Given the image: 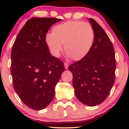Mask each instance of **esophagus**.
<instances>
[{
  "label": "esophagus",
  "mask_w": 129,
  "mask_h": 129,
  "mask_svg": "<svg viewBox=\"0 0 129 129\" xmlns=\"http://www.w3.org/2000/svg\"><path fill=\"white\" fill-rule=\"evenodd\" d=\"M64 66H65V69H67L68 67H69V63H67V62H65L64 63Z\"/></svg>",
  "instance_id": "esophagus-1"
}]
</instances>
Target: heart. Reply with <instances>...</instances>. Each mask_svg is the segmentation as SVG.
I'll return each instance as SVG.
<instances>
[{
	"label": "heart",
	"instance_id": "1",
	"mask_svg": "<svg viewBox=\"0 0 129 129\" xmlns=\"http://www.w3.org/2000/svg\"><path fill=\"white\" fill-rule=\"evenodd\" d=\"M94 40V31L90 23L81 20H69L54 26L47 33L45 43L50 52L58 57L63 48L73 60L83 59L90 52Z\"/></svg>",
	"mask_w": 129,
	"mask_h": 129
}]
</instances>
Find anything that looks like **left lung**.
Instances as JSON below:
<instances>
[{"label": "left lung", "mask_w": 129, "mask_h": 129, "mask_svg": "<svg viewBox=\"0 0 129 129\" xmlns=\"http://www.w3.org/2000/svg\"><path fill=\"white\" fill-rule=\"evenodd\" d=\"M89 21L94 31L92 48L85 57L69 66L77 98L84 104L95 106L107 98L115 80L116 60L113 44L94 19Z\"/></svg>", "instance_id": "left-lung-1"}]
</instances>
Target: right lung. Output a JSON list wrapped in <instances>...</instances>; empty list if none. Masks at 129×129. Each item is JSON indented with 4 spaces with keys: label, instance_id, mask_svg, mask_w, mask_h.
<instances>
[{
    "label": "right lung",
    "instance_id": "add662e5",
    "mask_svg": "<svg viewBox=\"0 0 129 129\" xmlns=\"http://www.w3.org/2000/svg\"><path fill=\"white\" fill-rule=\"evenodd\" d=\"M60 20L53 17L31 18L13 45V87L22 101L34 110H42L50 104L65 70L63 62L51 55L45 41L48 29Z\"/></svg>",
    "mask_w": 129,
    "mask_h": 129
}]
</instances>
